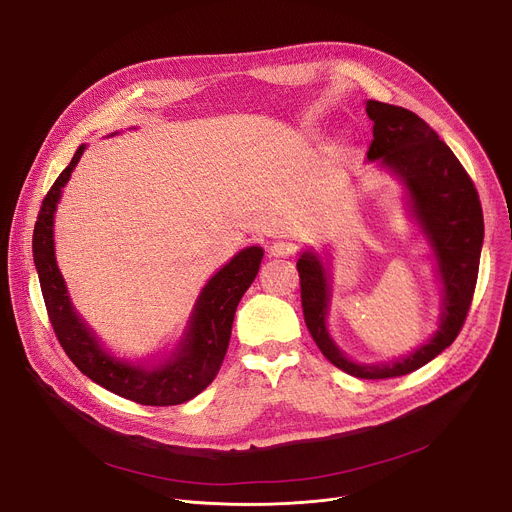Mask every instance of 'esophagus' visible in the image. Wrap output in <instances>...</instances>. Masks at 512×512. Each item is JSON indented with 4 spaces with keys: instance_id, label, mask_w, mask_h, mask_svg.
<instances>
[{
    "instance_id": "esophagus-1",
    "label": "esophagus",
    "mask_w": 512,
    "mask_h": 512,
    "mask_svg": "<svg viewBox=\"0 0 512 512\" xmlns=\"http://www.w3.org/2000/svg\"><path fill=\"white\" fill-rule=\"evenodd\" d=\"M269 253H271V257H292L296 253V247L288 241H278L271 245Z\"/></svg>"
}]
</instances>
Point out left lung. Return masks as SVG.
I'll return each mask as SVG.
<instances>
[{
    "label": "left lung",
    "instance_id": "left-lung-1",
    "mask_svg": "<svg viewBox=\"0 0 512 512\" xmlns=\"http://www.w3.org/2000/svg\"><path fill=\"white\" fill-rule=\"evenodd\" d=\"M372 144L368 160L389 166L410 191L412 208L428 234L445 286V309L440 329L428 344L393 364L360 366L335 348L325 327L329 284L321 261L304 253L298 263L304 323L323 356L358 379H393L418 370L449 348L459 335L478 282L484 243V214L478 189L453 150L442 142L424 119L403 107L368 100Z\"/></svg>",
    "mask_w": 512,
    "mask_h": 512
}]
</instances>
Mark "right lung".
I'll use <instances>...</instances> for the list:
<instances>
[{"label":"right lung","mask_w":512,"mask_h":512,"mask_svg":"<svg viewBox=\"0 0 512 512\" xmlns=\"http://www.w3.org/2000/svg\"><path fill=\"white\" fill-rule=\"evenodd\" d=\"M84 148L86 146H80L76 150L72 162L63 168V173L47 191L32 234L34 265L39 271L51 327L65 354L80 372L100 387L142 405L164 407L185 403L216 379L228 350L236 306L257 276L263 249L249 247L241 251L203 288L187 337L173 360L144 370L111 358L74 313L53 251V214L61 197V187L70 181Z\"/></svg>","instance_id":"1"}]
</instances>
